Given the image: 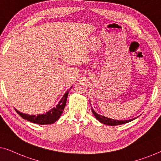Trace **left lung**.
<instances>
[{
    "label": "left lung",
    "instance_id": "obj_1",
    "mask_svg": "<svg viewBox=\"0 0 161 161\" xmlns=\"http://www.w3.org/2000/svg\"><path fill=\"white\" fill-rule=\"evenodd\" d=\"M91 110H92V112L93 114H94L95 117L100 122L104 124V125H111V126H114V125H122V124H125V123H127L129 122H131V121L133 120L132 119H130V120H115V119H110V118H108V117H103V116H101L99 115L98 114L96 113V112H94V110L93 109V108H91Z\"/></svg>",
    "mask_w": 161,
    "mask_h": 161
}]
</instances>
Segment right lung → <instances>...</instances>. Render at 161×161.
Returning <instances> with one entry per match:
<instances>
[{
    "label": "right lung",
    "instance_id": "1",
    "mask_svg": "<svg viewBox=\"0 0 161 161\" xmlns=\"http://www.w3.org/2000/svg\"><path fill=\"white\" fill-rule=\"evenodd\" d=\"M68 96V91L65 93V94L63 96V98L61 101L58 103V104L56 106V107L53 108V109H51L49 112H47L46 114H39V115H29L26 114H23L20 112H19L18 110H16L15 108V110L16 111V112L19 114L21 117L29 121V122L38 124V125H51L55 122L60 117V116L63 112L64 108H65L67 98Z\"/></svg>",
    "mask_w": 161,
    "mask_h": 161
}]
</instances>
